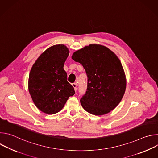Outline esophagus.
<instances>
[{
	"mask_svg": "<svg viewBox=\"0 0 158 158\" xmlns=\"http://www.w3.org/2000/svg\"><path fill=\"white\" fill-rule=\"evenodd\" d=\"M72 85H73V87L74 88L75 91L76 92V91H77V84H76V83H73Z\"/></svg>",
	"mask_w": 158,
	"mask_h": 158,
	"instance_id": "34e87169",
	"label": "esophagus"
}]
</instances>
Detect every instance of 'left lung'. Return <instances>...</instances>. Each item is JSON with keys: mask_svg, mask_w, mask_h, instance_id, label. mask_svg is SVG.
<instances>
[{"mask_svg": "<svg viewBox=\"0 0 158 158\" xmlns=\"http://www.w3.org/2000/svg\"><path fill=\"white\" fill-rule=\"evenodd\" d=\"M72 59L83 66L87 76L86 92L80 100L83 108L98 116L113 110L121 101L126 87L118 57L105 46L91 44L75 52Z\"/></svg>", "mask_w": 158, "mask_h": 158, "instance_id": "8db88e82", "label": "left lung"}]
</instances>
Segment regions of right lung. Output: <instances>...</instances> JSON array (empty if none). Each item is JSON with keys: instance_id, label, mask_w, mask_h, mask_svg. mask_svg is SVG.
Instances as JSON below:
<instances>
[{"instance_id": "add662e5", "label": "right lung", "mask_w": 158, "mask_h": 158, "mask_svg": "<svg viewBox=\"0 0 158 158\" xmlns=\"http://www.w3.org/2000/svg\"><path fill=\"white\" fill-rule=\"evenodd\" d=\"M69 54L64 45L45 51L33 65L29 77V91L36 107L44 113L59 112L67 100L75 94L64 69Z\"/></svg>"}]
</instances>
